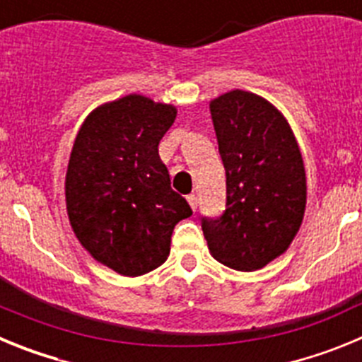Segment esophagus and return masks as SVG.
<instances>
[{
	"mask_svg": "<svg viewBox=\"0 0 362 362\" xmlns=\"http://www.w3.org/2000/svg\"><path fill=\"white\" fill-rule=\"evenodd\" d=\"M187 201H188V204H190V209L194 210V212H196V209H197V197L194 196V194H190V196H187Z\"/></svg>",
	"mask_w": 362,
	"mask_h": 362,
	"instance_id": "1",
	"label": "esophagus"
}]
</instances>
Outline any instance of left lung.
I'll return each instance as SVG.
<instances>
[{
  "label": "left lung",
  "instance_id": "1",
  "mask_svg": "<svg viewBox=\"0 0 362 362\" xmlns=\"http://www.w3.org/2000/svg\"><path fill=\"white\" fill-rule=\"evenodd\" d=\"M226 172V210L203 217L209 250L239 272L267 267L288 250L306 209V174L286 117L270 101L230 90L210 101Z\"/></svg>",
  "mask_w": 362,
  "mask_h": 362
}]
</instances>
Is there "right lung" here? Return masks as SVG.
I'll list each match as a JSON object with an SVG mask.
<instances>
[{
    "label": "right lung",
    "instance_id": "obj_1",
    "mask_svg": "<svg viewBox=\"0 0 362 362\" xmlns=\"http://www.w3.org/2000/svg\"><path fill=\"white\" fill-rule=\"evenodd\" d=\"M175 116L172 105L130 94L94 108L74 141L65 177L70 226L98 263L121 276L161 267L174 226L192 216L158 150Z\"/></svg>",
    "mask_w": 362,
    "mask_h": 362
}]
</instances>
